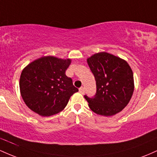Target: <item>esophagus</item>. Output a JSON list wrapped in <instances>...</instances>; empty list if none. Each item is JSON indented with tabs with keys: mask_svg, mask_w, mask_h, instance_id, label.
<instances>
[{
	"mask_svg": "<svg viewBox=\"0 0 157 157\" xmlns=\"http://www.w3.org/2000/svg\"><path fill=\"white\" fill-rule=\"evenodd\" d=\"M79 91H80V94H83L85 93V89L83 87H81L79 89Z\"/></svg>",
	"mask_w": 157,
	"mask_h": 157,
	"instance_id": "1",
	"label": "esophagus"
}]
</instances>
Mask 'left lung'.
Returning <instances> with one entry per match:
<instances>
[{
  "label": "left lung",
  "mask_w": 157,
  "mask_h": 157,
  "mask_svg": "<svg viewBox=\"0 0 157 157\" xmlns=\"http://www.w3.org/2000/svg\"><path fill=\"white\" fill-rule=\"evenodd\" d=\"M87 63L97 85L94 97L85 95L90 109L105 117L120 112L134 93V75L130 66L123 59L105 52L91 56Z\"/></svg>",
  "instance_id": "obj_1"
}]
</instances>
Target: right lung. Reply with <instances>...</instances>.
I'll list each match as a JSON object with an SVG mask.
<instances>
[{"instance_id": "obj_1", "label": "right lung", "mask_w": 157, "mask_h": 157, "mask_svg": "<svg viewBox=\"0 0 157 157\" xmlns=\"http://www.w3.org/2000/svg\"><path fill=\"white\" fill-rule=\"evenodd\" d=\"M71 59L44 56L29 63L20 77V91L25 104L34 112L49 117L60 112L70 97L78 91L66 75Z\"/></svg>"}]
</instances>
